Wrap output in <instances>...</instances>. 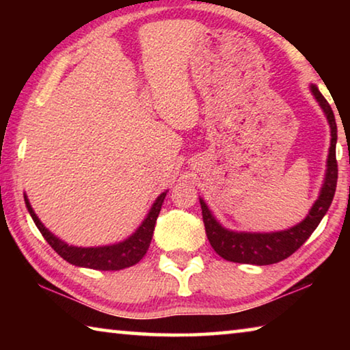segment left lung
Instances as JSON below:
<instances>
[{
  "label": "left lung",
  "instance_id": "left-lung-1",
  "mask_svg": "<svg viewBox=\"0 0 350 350\" xmlns=\"http://www.w3.org/2000/svg\"><path fill=\"white\" fill-rule=\"evenodd\" d=\"M310 92L315 97L318 105L321 106L324 116L327 117L330 126V148L327 156V165H325V174L323 187L319 189V196L312 205L303 221L293 225L287 230L270 233H253V232H234V230L225 228L224 225L213 216L208 205L202 198L200 208H202V219L205 225V233L211 247L219 256L230 260V262L239 264H253V265H270L288 258L293 254L304 242L310 238L315 228L321 222L329 206L334 200L336 179H338V165H336V123L335 116L327 100L323 97L317 85L310 83Z\"/></svg>",
  "mask_w": 350,
  "mask_h": 350
}]
</instances>
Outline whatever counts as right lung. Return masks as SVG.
<instances>
[{"mask_svg":"<svg viewBox=\"0 0 350 350\" xmlns=\"http://www.w3.org/2000/svg\"><path fill=\"white\" fill-rule=\"evenodd\" d=\"M168 191H163L161 196L154 200L152 206L148 211L144 222L139 225V228L135 232L128 236L126 239L111 245H100V247H77L69 245L68 242L62 241L60 238L49 232L43 222L40 221L38 216L35 215L31 202H29L27 196L25 194V202L27 206L29 215L32 216L35 225L40 230V233L43 234V238L47 241L54 250L60 254V256L68 260L69 264L77 265V267H85V269H94V270H122L131 265L137 264L139 260L145 256L148 247L151 244L152 233H154V225H156L157 216L161 213L163 199L167 196Z\"/></svg>","mask_w":350,"mask_h":350,"instance_id":"1","label":"right lung"}]
</instances>
